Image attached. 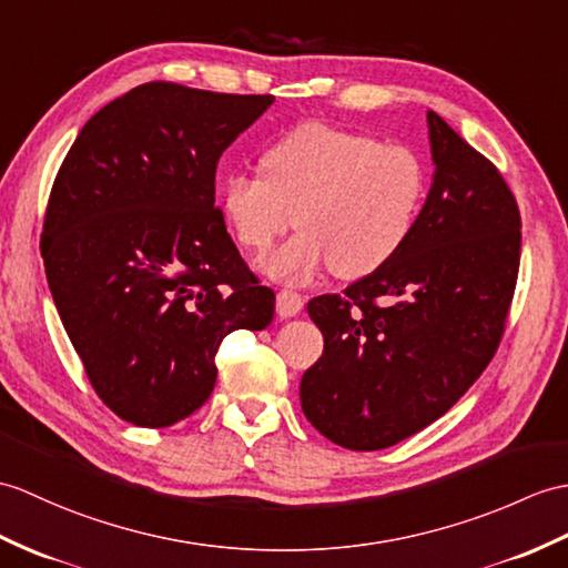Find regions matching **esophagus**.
Instances as JSON below:
<instances>
[{"label":"esophagus","mask_w":568,"mask_h":568,"mask_svg":"<svg viewBox=\"0 0 568 568\" xmlns=\"http://www.w3.org/2000/svg\"><path fill=\"white\" fill-rule=\"evenodd\" d=\"M302 305H305V300H302L293 290H281L278 295H275V310L283 316V320H290V316L300 314Z\"/></svg>","instance_id":"esophagus-1"}]
</instances>
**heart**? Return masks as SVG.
Returning <instances> with one entry per match:
<instances>
[{"label":"heart","instance_id":"b5f03b06","mask_svg":"<svg viewBox=\"0 0 568 568\" xmlns=\"http://www.w3.org/2000/svg\"><path fill=\"white\" fill-rule=\"evenodd\" d=\"M426 197V169L404 144L324 123L297 125L261 156V176L232 174L220 191L234 240L263 254L287 232H300L261 261L281 283H300L324 266L353 281L399 252Z\"/></svg>","mask_w":568,"mask_h":568}]
</instances>
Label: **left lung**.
<instances>
[{
	"label": "left lung",
	"instance_id": "obj_1",
	"mask_svg": "<svg viewBox=\"0 0 568 568\" xmlns=\"http://www.w3.org/2000/svg\"><path fill=\"white\" fill-rule=\"evenodd\" d=\"M433 181L385 266L310 300L324 353L300 402L348 450L392 447L440 418L489 365L520 266V213L498 169L428 111Z\"/></svg>",
	"mask_w": 568,
	"mask_h": 568
}]
</instances>
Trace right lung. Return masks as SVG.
Segmentation results:
<instances>
[{
  "instance_id": "right-lung-1",
  "label": "right lung",
  "mask_w": 568,
  "mask_h": 568,
  "mask_svg": "<svg viewBox=\"0 0 568 568\" xmlns=\"http://www.w3.org/2000/svg\"><path fill=\"white\" fill-rule=\"evenodd\" d=\"M150 82L105 103L77 135L43 222L58 314L103 404L166 428L215 387L220 341L273 322L275 295L215 207L222 152L271 109Z\"/></svg>"
}]
</instances>
